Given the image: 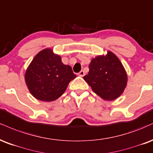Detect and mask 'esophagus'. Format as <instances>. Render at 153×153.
Instances as JSON below:
<instances>
[{
    "label": "esophagus",
    "mask_w": 153,
    "mask_h": 153,
    "mask_svg": "<svg viewBox=\"0 0 153 153\" xmlns=\"http://www.w3.org/2000/svg\"><path fill=\"white\" fill-rule=\"evenodd\" d=\"M78 74H79V76L82 77V76H84V74H85V73H84V71H82H82H81Z\"/></svg>",
    "instance_id": "1"
}]
</instances>
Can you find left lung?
Returning <instances> with one entry per match:
<instances>
[{"label": "left lung", "mask_w": 153, "mask_h": 153, "mask_svg": "<svg viewBox=\"0 0 153 153\" xmlns=\"http://www.w3.org/2000/svg\"><path fill=\"white\" fill-rule=\"evenodd\" d=\"M84 79L94 93L105 100H114L123 93L127 83L125 68L112 51L91 59Z\"/></svg>", "instance_id": "left-lung-1"}]
</instances>
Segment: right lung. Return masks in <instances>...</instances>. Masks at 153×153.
Here are the masks:
<instances>
[{
  "label": "right lung",
  "instance_id": "obj_1",
  "mask_svg": "<svg viewBox=\"0 0 153 153\" xmlns=\"http://www.w3.org/2000/svg\"><path fill=\"white\" fill-rule=\"evenodd\" d=\"M76 77L71 66L63 64L62 57L55 54L51 48L39 52L25 74V81L30 94L44 102L57 100Z\"/></svg>",
  "mask_w": 153,
  "mask_h": 153
}]
</instances>
